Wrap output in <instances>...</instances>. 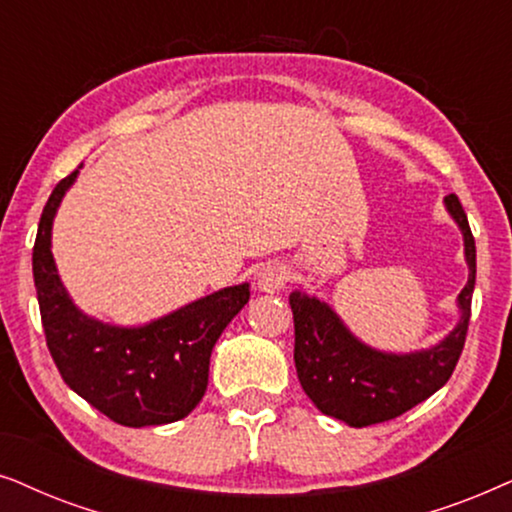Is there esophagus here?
I'll list each match as a JSON object with an SVG mask.
<instances>
[{"label": "esophagus", "instance_id": "esophagus-1", "mask_svg": "<svg viewBox=\"0 0 512 512\" xmlns=\"http://www.w3.org/2000/svg\"><path fill=\"white\" fill-rule=\"evenodd\" d=\"M285 283H288V269L278 262L262 267L255 276V288L260 292H269V295H274V292L281 290Z\"/></svg>", "mask_w": 512, "mask_h": 512}]
</instances>
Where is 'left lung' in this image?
<instances>
[{
  "instance_id": "8db88e82",
  "label": "left lung",
  "mask_w": 512,
  "mask_h": 512,
  "mask_svg": "<svg viewBox=\"0 0 512 512\" xmlns=\"http://www.w3.org/2000/svg\"><path fill=\"white\" fill-rule=\"evenodd\" d=\"M445 208L463 236L468 283L456 297L459 323L435 346L412 353H388L360 342L323 299L290 292L295 318V367L299 384L327 417L353 428L395 419L424 403L452 377L466 342L470 299L475 288V238L454 194Z\"/></svg>"
}]
</instances>
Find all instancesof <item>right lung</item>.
Returning a JSON list of instances; mask_svg holds the SVG:
<instances>
[{"mask_svg": "<svg viewBox=\"0 0 512 512\" xmlns=\"http://www.w3.org/2000/svg\"><path fill=\"white\" fill-rule=\"evenodd\" d=\"M79 170L53 189L32 250L34 288L53 363L74 393L117 424H173L201 403L210 353L248 304L250 285L222 288L145 325L124 327L88 316L65 290L51 252L53 220Z\"/></svg>", "mask_w": 512, "mask_h": 512, "instance_id": "obj_1", "label": "right lung"}]
</instances>
